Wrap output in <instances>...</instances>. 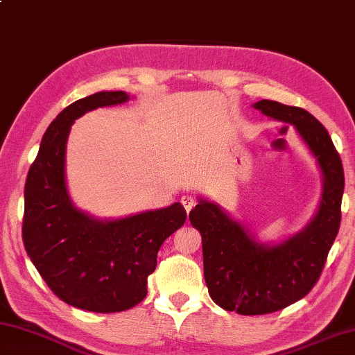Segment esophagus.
Masks as SVG:
<instances>
[{
	"label": "esophagus",
	"instance_id": "1",
	"mask_svg": "<svg viewBox=\"0 0 355 355\" xmlns=\"http://www.w3.org/2000/svg\"><path fill=\"white\" fill-rule=\"evenodd\" d=\"M181 202H182V206H184L185 212H187V214H190V210L196 206V200H195V198H193V196H189V195L182 196V198H181Z\"/></svg>",
	"mask_w": 355,
	"mask_h": 355
}]
</instances>
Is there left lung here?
<instances>
[{
  "label": "left lung",
  "instance_id": "left-lung-1",
  "mask_svg": "<svg viewBox=\"0 0 355 355\" xmlns=\"http://www.w3.org/2000/svg\"><path fill=\"white\" fill-rule=\"evenodd\" d=\"M254 107L293 124L322 171L320 210L304 231L281 245L257 243L245 226L216 204L200 200L189 218L202 237L204 279L220 307L240 315H265L300 301L315 287L337 237L345 174L326 128L307 110L262 99Z\"/></svg>",
  "mask_w": 355,
  "mask_h": 355
}]
</instances>
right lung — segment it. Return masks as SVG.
I'll list each match as a JSON object with an SVG mask.
<instances>
[{
    "label": "right lung",
    "instance_id": "right-lung-1",
    "mask_svg": "<svg viewBox=\"0 0 355 355\" xmlns=\"http://www.w3.org/2000/svg\"><path fill=\"white\" fill-rule=\"evenodd\" d=\"M128 99L124 92H99L62 110L43 135L24 184L21 234L31 262L59 300L89 312H123L141 302L162 243L187 218L181 204L174 202L123 220L99 221L68 198L65 146L73 121Z\"/></svg>",
    "mask_w": 355,
    "mask_h": 355
}]
</instances>
